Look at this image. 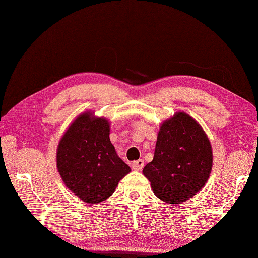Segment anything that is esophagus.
Segmentation results:
<instances>
[{
  "label": "esophagus",
  "instance_id": "obj_1",
  "mask_svg": "<svg viewBox=\"0 0 258 258\" xmlns=\"http://www.w3.org/2000/svg\"><path fill=\"white\" fill-rule=\"evenodd\" d=\"M144 166V161L143 159H139V160H136L132 162V169L136 170V171H140Z\"/></svg>",
  "mask_w": 258,
  "mask_h": 258
}]
</instances>
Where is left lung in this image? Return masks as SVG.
Returning a JSON list of instances; mask_svg holds the SVG:
<instances>
[{"instance_id": "obj_1", "label": "left lung", "mask_w": 258, "mask_h": 258, "mask_svg": "<svg viewBox=\"0 0 258 258\" xmlns=\"http://www.w3.org/2000/svg\"><path fill=\"white\" fill-rule=\"evenodd\" d=\"M212 147L200 124L177 112L160 126L154 158L143 169L154 194L178 205L204 187L212 170Z\"/></svg>"}]
</instances>
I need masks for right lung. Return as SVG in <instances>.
Segmentation results:
<instances>
[{
  "instance_id": "1",
  "label": "right lung",
  "mask_w": 258,
  "mask_h": 258,
  "mask_svg": "<svg viewBox=\"0 0 258 258\" xmlns=\"http://www.w3.org/2000/svg\"><path fill=\"white\" fill-rule=\"evenodd\" d=\"M57 168L68 188L92 205L112 196L131 171L111 143L110 122L92 112L81 114L61 138Z\"/></svg>"
}]
</instances>
